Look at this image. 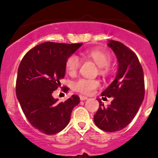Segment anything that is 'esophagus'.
I'll return each instance as SVG.
<instances>
[{"instance_id":"1","label":"esophagus","mask_w":158,"mask_h":158,"mask_svg":"<svg viewBox=\"0 0 158 158\" xmlns=\"http://www.w3.org/2000/svg\"><path fill=\"white\" fill-rule=\"evenodd\" d=\"M79 98H80L81 101H84V100H86V99H88V97H85V96H81V95L79 96Z\"/></svg>"}]
</instances>
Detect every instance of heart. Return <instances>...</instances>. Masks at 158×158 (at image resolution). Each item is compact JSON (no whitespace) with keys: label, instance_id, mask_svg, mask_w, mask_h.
<instances>
[{"label":"heart","instance_id":"heart-1","mask_svg":"<svg viewBox=\"0 0 158 158\" xmlns=\"http://www.w3.org/2000/svg\"><path fill=\"white\" fill-rule=\"evenodd\" d=\"M86 55L88 57L91 58L95 61L99 68H107L110 64L111 61V57L108 52L102 51V50L94 49L86 51ZM81 61L77 55H71L67 59L65 68L68 73L70 76L75 75L77 73L79 67H80ZM104 70L103 71H106ZM99 83L95 79H81L74 81L73 84V88L74 90L82 94H90L95 90L96 88L99 87Z\"/></svg>","mask_w":158,"mask_h":158}]
</instances>
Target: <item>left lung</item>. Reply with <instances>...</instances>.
I'll list each match as a JSON object with an SVG mask.
<instances>
[{
  "label": "left lung",
  "instance_id": "obj_1",
  "mask_svg": "<svg viewBox=\"0 0 158 158\" xmlns=\"http://www.w3.org/2000/svg\"><path fill=\"white\" fill-rule=\"evenodd\" d=\"M108 46L117 56L118 70L101 96L114 98L108 107L97 99L99 107L94 120L100 129L114 132L126 128L138 111L145 95L144 74L137 55L126 45L110 40Z\"/></svg>",
  "mask_w": 158,
  "mask_h": 158
}]
</instances>
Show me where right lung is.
<instances>
[{
	"label": "right lung",
	"instance_id": "obj_1",
	"mask_svg": "<svg viewBox=\"0 0 158 158\" xmlns=\"http://www.w3.org/2000/svg\"><path fill=\"white\" fill-rule=\"evenodd\" d=\"M81 45L42 43L27 52L20 63L16 96L29 122L42 133L55 135L62 131L70 122L73 108L79 103L77 95L59 102L52 93L64 79L67 59Z\"/></svg>",
	"mask_w": 158,
	"mask_h": 158
}]
</instances>
